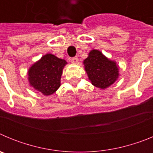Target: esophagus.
I'll return each instance as SVG.
<instances>
[{"label": "esophagus", "mask_w": 153, "mask_h": 153, "mask_svg": "<svg viewBox=\"0 0 153 153\" xmlns=\"http://www.w3.org/2000/svg\"><path fill=\"white\" fill-rule=\"evenodd\" d=\"M70 60H71V63H74V64H77L78 61H79V60H78L77 57H73Z\"/></svg>", "instance_id": "34e87169"}]
</instances>
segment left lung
<instances>
[{"label": "left lung", "mask_w": 153, "mask_h": 153, "mask_svg": "<svg viewBox=\"0 0 153 153\" xmlns=\"http://www.w3.org/2000/svg\"><path fill=\"white\" fill-rule=\"evenodd\" d=\"M83 64L89 80L93 86L102 90L113 84L120 76L117 63L98 50H92L83 60Z\"/></svg>", "instance_id": "left-lung-1"}]
</instances>
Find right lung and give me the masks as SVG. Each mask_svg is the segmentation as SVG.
<instances>
[{"mask_svg": "<svg viewBox=\"0 0 153 153\" xmlns=\"http://www.w3.org/2000/svg\"><path fill=\"white\" fill-rule=\"evenodd\" d=\"M67 64L65 60L47 53L28 70L30 86L44 96L54 93L60 86L63 70Z\"/></svg>", "mask_w": 153, "mask_h": 153, "instance_id": "right-lung-1", "label": "right lung"}]
</instances>
